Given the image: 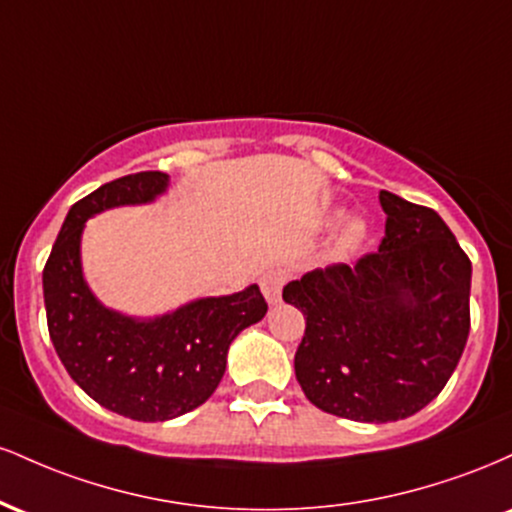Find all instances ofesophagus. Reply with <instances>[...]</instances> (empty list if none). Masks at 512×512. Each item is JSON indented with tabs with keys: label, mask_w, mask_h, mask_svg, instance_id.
Returning a JSON list of instances; mask_svg holds the SVG:
<instances>
[{
	"label": "esophagus",
	"mask_w": 512,
	"mask_h": 512,
	"mask_svg": "<svg viewBox=\"0 0 512 512\" xmlns=\"http://www.w3.org/2000/svg\"><path fill=\"white\" fill-rule=\"evenodd\" d=\"M284 284H286V274L281 272V269H272V272L262 276L260 286L269 305H276L281 301V289H284Z\"/></svg>",
	"instance_id": "obj_1"
}]
</instances>
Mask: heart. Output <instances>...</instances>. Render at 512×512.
Instances as JSON below:
<instances>
[{
  "mask_svg": "<svg viewBox=\"0 0 512 512\" xmlns=\"http://www.w3.org/2000/svg\"><path fill=\"white\" fill-rule=\"evenodd\" d=\"M368 236V226L361 216H351V219L342 221L337 236H334V255L344 257L361 248V243Z\"/></svg>",
  "mask_w": 512,
  "mask_h": 512,
  "instance_id": "1",
  "label": "heart"
}]
</instances>
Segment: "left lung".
<instances>
[{"label": "left lung", "instance_id": "1", "mask_svg": "<svg viewBox=\"0 0 512 512\" xmlns=\"http://www.w3.org/2000/svg\"><path fill=\"white\" fill-rule=\"evenodd\" d=\"M385 238L356 264L284 286L305 315L296 378L317 409L366 424L436 399L469 337L472 262L433 209L380 190Z\"/></svg>", "mask_w": 512, "mask_h": 512}]
</instances>
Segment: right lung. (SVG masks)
<instances>
[{"label":"right lung","mask_w":512,"mask_h":512,"mask_svg":"<svg viewBox=\"0 0 512 512\" xmlns=\"http://www.w3.org/2000/svg\"><path fill=\"white\" fill-rule=\"evenodd\" d=\"M166 190L161 170L105 182L69 209L43 269L48 330L64 368L101 407L134 421H168L207 402L226 373L228 346L267 313L257 284L158 317L122 315L93 296L81 272L84 223Z\"/></svg>","instance_id":"obj_1"}]
</instances>
